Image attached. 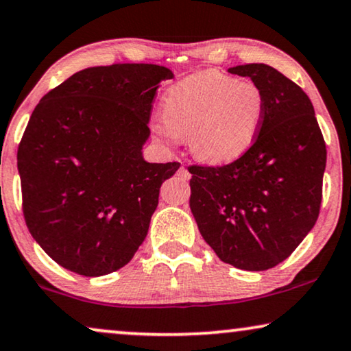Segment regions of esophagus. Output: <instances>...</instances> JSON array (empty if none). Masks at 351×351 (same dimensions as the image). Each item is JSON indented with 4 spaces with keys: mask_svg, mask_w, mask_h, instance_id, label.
<instances>
[{
    "mask_svg": "<svg viewBox=\"0 0 351 351\" xmlns=\"http://www.w3.org/2000/svg\"><path fill=\"white\" fill-rule=\"evenodd\" d=\"M177 176L179 177H182V179H185V180H189L190 177H191V174L189 172V169H186V167H179V171H177Z\"/></svg>",
    "mask_w": 351,
    "mask_h": 351,
    "instance_id": "obj_1",
    "label": "esophagus"
}]
</instances>
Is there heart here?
Here are the masks:
<instances>
[{
    "mask_svg": "<svg viewBox=\"0 0 351 351\" xmlns=\"http://www.w3.org/2000/svg\"><path fill=\"white\" fill-rule=\"evenodd\" d=\"M162 108L165 113L153 121L156 136L171 143L190 136V148L198 160L230 165L256 143L267 104L254 81L206 70L172 84Z\"/></svg>",
    "mask_w": 351,
    "mask_h": 351,
    "instance_id": "obj_1",
    "label": "heart"
}]
</instances>
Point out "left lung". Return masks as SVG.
<instances>
[{
  "label": "left lung",
  "instance_id": "8db88e82",
  "mask_svg": "<svg viewBox=\"0 0 351 351\" xmlns=\"http://www.w3.org/2000/svg\"><path fill=\"white\" fill-rule=\"evenodd\" d=\"M265 94L256 143L222 167H190V209L204 241L225 263L263 271L286 261L318 220L326 143L302 88L276 69H228Z\"/></svg>",
  "mask_w": 351,
  "mask_h": 351
}]
</instances>
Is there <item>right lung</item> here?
Segmentation results:
<instances>
[{
    "instance_id": "obj_1",
    "label": "right lung",
    "mask_w": 351,
    "mask_h": 351,
    "mask_svg": "<svg viewBox=\"0 0 351 351\" xmlns=\"http://www.w3.org/2000/svg\"><path fill=\"white\" fill-rule=\"evenodd\" d=\"M172 70L89 66L33 110L17 152L23 215L52 261L83 276L117 271L145 239L179 162H148L152 102Z\"/></svg>"
}]
</instances>
